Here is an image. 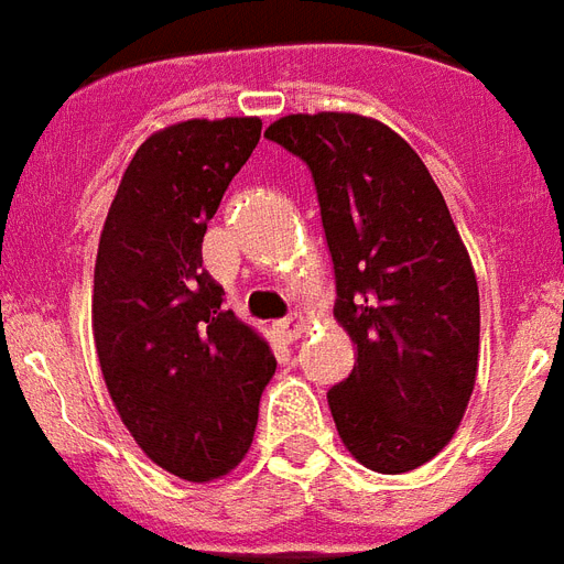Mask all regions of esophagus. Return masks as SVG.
<instances>
[{
  "mask_svg": "<svg viewBox=\"0 0 564 564\" xmlns=\"http://www.w3.org/2000/svg\"><path fill=\"white\" fill-rule=\"evenodd\" d=\"M272 327H274V333L283 338V341H295V338H301V333L306 329V322L301 313H292V315H286V318H281V322H274Z\"/></svg>",
  "mask_w": 564,
  "mask_h": 564,
  "instance_id": "34e87169",
  "label": "esophagus"
}]
</instances>
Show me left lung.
<instances>
[{
	"label": "left lung",
	"instance_id": "left-lung-1",
	"mask_svg": "<svg viewBox=\"0 0 564 564\" xmlns=\"http://www.w3.org/2000/svg\"><path fill=\"white\" fill-rule=\"evenodd\" d=\"M267 139L313 171L333 315L356 345L350 377L327 393L338 437L373 473H411L455 437L478 377L469 251L423 159L377 118L297 112Z\"/></svg>",
	"mask_w": 564,
	"mask_h": 564
}]
</instances>
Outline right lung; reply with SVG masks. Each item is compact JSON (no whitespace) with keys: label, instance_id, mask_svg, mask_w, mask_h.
I'll return each mask as SVG.
<instances>
[{"label":"right lung","instance_id":"1","mask_svg":"<svg viewBox=\"0 0 564 564\" xmlns=\"http://www.w3.org/2000/svg\"><path fill=\"white\" fill-rule=\"evenodd\" d=\"M260 127L191 118L153 132L123 171L95 258L91 333L109 397L141 452L194 484L246 457L278 368L203 269L208 219Z\"/></svg>","mask_w":564,"mask_h":564}]
</instances>
